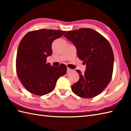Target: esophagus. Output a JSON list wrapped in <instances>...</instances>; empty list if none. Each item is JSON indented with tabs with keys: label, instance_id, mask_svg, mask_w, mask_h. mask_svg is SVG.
Segmentation results:
<instances>
[{
	"label": "esophagus",
	"instance_id": "obj_1",
	"mask_svg": "<svg viewBox=\"0 0 131 131\" xmlns=\"http://www.w3.org/2000/svg\"><path fill=\"white\" fill-rule=\"evenodd\" d=\"M71 71H73V70H72V69L69 68H67V72H68V73H70V72H71Z\"/></svg>",
	"mask_w": 131,
	"mask_h": 131
}]
</instances>
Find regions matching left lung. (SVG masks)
I'll return each instance as SVG.
<instances>
[{
	"label": "left lung",
	"mask_w": 131,
	"mask_h": 131,
	"mask_svg": "<svg viewBox=\"0 0 131 131\" xmlns=\"http://www.w3.org/2000/svg\"><path fill=\"white\" fill-rule=\"evenodd\" d=\"M64 37L74 44L78 57L86 64L84 74L77 70L79 79L71 85L72 91L85 99L99 95L112 78L114 54L110 44L100 33L90 28L69 31Z\"/></svg>",
	"instance_id": "8db88e82"
}]
</instances>
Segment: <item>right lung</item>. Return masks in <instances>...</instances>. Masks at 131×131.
<instances>
[{"instance_id":"right-lung-1","label":"right lung","mask_w":131,"mask_h":131,"mask_svg":"<svg viewBox=\"0 0 131 131\" xmlns=\"http://www.w3.org/2000/svg\"><path fill=\"white\" fill-rule=\"evenodd\" d=\"M65 31L40 29L29 32L22 39L16 56V71L22 84L35 95L43 96L54 90L58 79L66 74L64 64L53 66L47 63L52 54V44Z\"/></svg>"}]
</instances>
